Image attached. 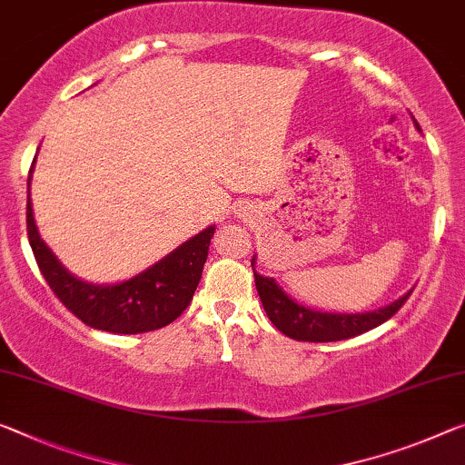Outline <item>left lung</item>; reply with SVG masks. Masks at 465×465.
Instances as JSON below:
<instances>
[{"mask_svg":"<svg viewBox=\"0 0 465 465\" xmlns=\"http://www.w3.org/2000/svg\"><path fill=\"white\" fill-rule=\"evenodd\" d=\"M413 124L420 131L416 120ZM257 255L252 257V268L255 276V289L257 295L262 299L263 310H266L270 322H272L278 331L295 341H310V342H331V341H342L351 339L357 334L372 331V328L387 322L391 316H395L407 297L411 295L410 289L395 302L378 307V310L370 312H357V313H337V312H320L316 307H307L303 303H297L281 284L276 282L272 276H262L255 270Z\"/></svg>","mask_w":465,"mask_h":465,"instance_id":"left-lung-1","label":"left lung"}]
</instances>
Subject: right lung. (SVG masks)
I'll use <instances>...</instances> for the list:
<instances>
[{
  "label": "right lung",
  "mask_w": 465,
  "mask_h": 465,
  "mask_svg": "<svg viewBox=\"0 0 465 465\" xmlns=\"http://www.w3.org/2000/svg\"><path fill=\"white\" fill-rule=\"evenodd\" d=\"M35 162L26 183V232L41 274L55 297L84 324L105 332L139 334L174 322L189 307L193 292L202 281L216 226L203 228L195 237L181 242L168 255L128 281L114 284L87 282L64 268V263L41 239L35 224L31 203Z\"/></svg>",
  "instance_id": "right-lung-1"
}]
</instances>
